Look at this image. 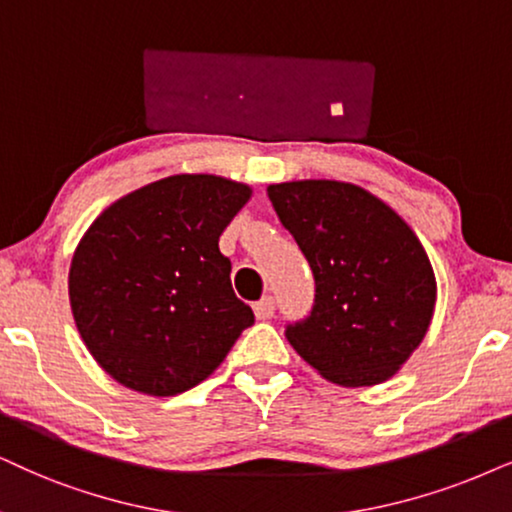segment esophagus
Masks as SVG:
<instances>
[{
    "instance_id": "esophagus-1",
    "label": "esophagus",
    "mask_w": 512,
    "mask_h": 512,
    "mask_svg": "<svg viewBox=\"0 0 512 512\" xmlns=\"http://www.w3.org/2000/svg\"><path fill=\"white\" fill-rule=\"evenodd\" d=\"M255 316L260 321H267V319H271V316H274V309H276V304H274V297H264V300H260L255 304Z\"/></svg>"
}]
</instances>
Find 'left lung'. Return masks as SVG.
Masks as SVG:
<instances>
[{"label":"left lung","instance_id":"1","mask_svg":"<svg viewBox=\"0 0 512 512\" xmlns=\"http://www.w3.org/2000/svg\"><path fill=\"white\" fill-rule=\"evenodd\" d=\"M316 281L312 314L286 338L342 387L390 380L428 333L437 302L430 257L409 224L371 191L335 179L267 186Z\"/></svg>","mask_w":512,"mask_h":512}]
</instances>
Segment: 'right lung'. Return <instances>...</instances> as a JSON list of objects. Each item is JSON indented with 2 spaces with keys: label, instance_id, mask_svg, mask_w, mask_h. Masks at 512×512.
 <instances>
[{
  "label": "right lung",
  "instance_id": "right-lung-1",
  "mask_svg": "<svg viewBox=\"0 0 512 512\" xmlns=\"http://www.w3.org/2000/svg\"><path fill=\"white\" fill-rule=\"evenodd\" d=\"M252 189L174 174L108 205L77 243L70 309L89 354L129 390L174 397L219 368L255 314L219 236Z\"/></svg>",
  "mask_w": 512,
  "mask_h": 512
}]
</instances>
